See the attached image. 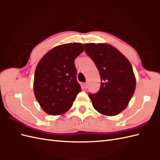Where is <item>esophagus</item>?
Listing matches in <instances>:
<instances>
[{"mask_svg": "<svg viewBox=\"0 0 160 160\" xmlns=\"http://www.w3.org/2000/svg\"><path fill=\"white\" fill-rule=\"evenodd\" d=\"M83 87H84V89H87V87H88V84H87V82L84 83V84H83Z\"/></svg>", "mask_w": 160, "mask_h": 160, "instance_id": "esophagus-1", "label": "esophagus"}]
</instances>
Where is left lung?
Segmentation results:
<instances>
[{
	"label": "left lung",
	"mask_w": 160,
	"mask_h": 160,
	"mask_svg": "<svg viewBox=\"0 0 160 160\" xmlns=\"http://www.w3.org/2000/svg\"><path fill=\"white\" fill-rule=\"evenodd\" d=\"M84 47L101 78L100 90L89 94L93 107L102 115H116L127 107L135 89L136 81L131 64L108 44L87 43Z\"/></svg>",
	"instance_id": "8db88e82"
}]
</instances>
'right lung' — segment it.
I'll list each match as a JSON object with an SVG mask.
<instances>
[{"label": "right lung", "mask_w": 160, "mask_h": 160, "mask_svg": "<svg viewBox=\"0 0 160 160\" xmlns=\"http://www.w3.org/2000/svg\"><path fill=\"white\" fill-rule=\"evenodd\" d=\"M83 51L81 43L61 45L51 49L37 64L33 91L47 114H63L72 107L81 91L74 61Z\"/></svg>", "instance_id": "right-lung-1"}]
</instances>
